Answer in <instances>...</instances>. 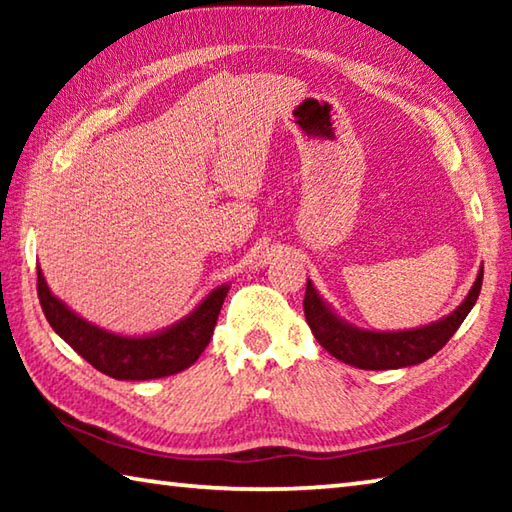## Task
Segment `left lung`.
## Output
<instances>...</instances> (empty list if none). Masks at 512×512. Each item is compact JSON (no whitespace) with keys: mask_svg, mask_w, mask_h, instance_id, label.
<instances>
[{"mask_svg":"<svg viewBox=\"0 0 512 512\" xmlns=\"http://www.w3.org/2000/svg\"><path fill=\"white\" fill-rule=\"evenodd\" d=\"M483 268L476 275L470 293L458 305L452 314L440 318L438 323L424 325L418 329H406V332H368L343 320L320 300L314 284L307 280L305 291V318L314 332L316 341L343 363L357 366L363 370H393L415 366V363L427 361L443 345L452 339L456 329L461 327L465 316L470 314L476 298L481 293Z\"/></svg>","mask_w":512,"mask_h":512,"instance_id":"1","label":"left lung"}]
</instances>
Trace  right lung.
<instances>
[{
	"label": "right lung",
	"instance_id": "obj_1",
	"mask_svg": "<svg viewBox=\"0 0 512 512\" xmlns=\"http://www.w3.org/2000/svg\"><path fill=\"white\" fill-rule=\"evenodd\" d=\"M228 284L214 289L192 314L151 336H119L88 323L49 291L38 268V298L54 332L69 348L112 379H158L185 370L207 348L221 314Z\"/></svg>",
	"mask_w": 512,
	"mask_h": 512
}]
</instances>
